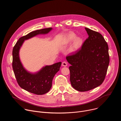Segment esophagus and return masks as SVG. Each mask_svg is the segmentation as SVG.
Returning a JSON list of instances; mask_svg holds the SVG:
<instances>
[{"instance_id": "1", "label": "esophagus", "mask_w": 121, "mask_h": 121, "mask_svg": "<svg viewBox=\"0 0 121 121\" xmlns=\"http://www.w3.org/2000/svg\"><path fill=\"white\" fill-rule=\"evenodd\" d=\"M62 65L63 66H66L67 65V63L66 62H65V61H64V62H62Z\"/></svg>"}]
</instances>
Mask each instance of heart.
Segmentation results:
<instances>
[{
    "label": "heart",
    "instance_id": "obj_1",
    "mask_svg": "<svg viewBox=\"0 0 121 121\" xmlns=\"http://www.w3.org/2000/svg\"><path fill=\"white\" fill-rule=\"evenodd\" d=\"M73 42L70 50L71 52L79 49L83 44V40L81 37H77L75 34L71 33L68 34L65 39V42L67 43H70Z\"/></svg>",
    "mask_w": 121,
    "mask_h": 121
}]
</instances>
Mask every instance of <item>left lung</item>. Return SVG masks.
<instances>
[{
	"mask_svg": "<svg viewBox=\"0 0 121 121\" xmlns=\"http://www.w3.org/2000/svg\"><path fill=\"white\" fill-rule=\"evenodd\" d=\"M89 37L81 49L66 57L69 67L72 87L87 91L100 85L104 80L109 64V48L101 34L85 28Z\"/></svg>",
	"mask_w": 121,
	"mask_h": 121,
	"instance_id": "1",
	"label": "left lung"
}]
</instances>
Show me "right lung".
<instances>
[{"label": "right lung", "mask_w": 121, "mask_h": 121, "mask_svg": "<svg viewBox=\"0 0 121 121\" xmlns=\"http://www.w3.org/2000/svg\"><path fill=\"white\" fill-rule=\"evenodd\" d=\"M52 30V28H49L30 32L19 39L12 51V67L17 82L22 89L37 95L44 94L50 90L53 79L60 70L62 63L46 65L37 72H30L22 65L20 59V51L25 40L38 35L46 34Z\"/></svg>", "instance_id": "obj_1"}]
</instances>
